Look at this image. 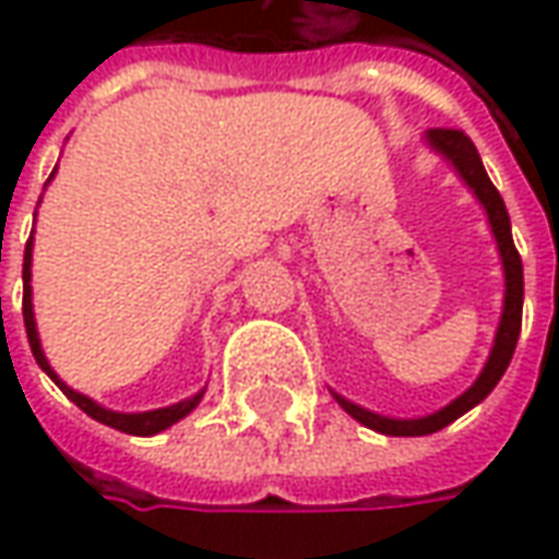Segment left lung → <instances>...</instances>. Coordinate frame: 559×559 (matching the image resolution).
I'll use <instances>...</instances> for the list:
<instances>
[{
	"label": "left lung",
	"mask_w": 559,
	"mask_h": 559,
	"mask_svg": "<svg viewBox=\"0 0 559 559\" xmlns=\"http://www.w3.org/2000/svg\"><path fill=\"white\" fill-rule=\"evenodd\" d=\"M425 141H428V147L437 156H443L445 163L455 168V175L467 183V190L477 197L486 218H489V230L496 236V249L498 258H501V271H504V301H501V320H498L496 338H492V350H489V357L483 362L480 376L462 396H455L443 409L421 415V418H391V415H378L372 409H362L357 403H350L347 396L332 391L341 409L347 412L350 418H357L359 425H366L369 430H378L384 437H425V433H437V430L449 428L455 418H462L464 412L480 406L483 400L496 391V384L504 376L511 357H514L520 323H523V261H520L514 236H511V218H508L504 200L496 190V183L489 181L480 153H477L474 141L464 131L455 129H430L425 131Z\"/></svg>",
	"instance_id": "8db88e82"
}]
</instances>
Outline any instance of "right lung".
Instances as JSON below:
<instances>
[{"instance_id": "1", "label": "right lung", "mask_w": 559, "mask_h": 559, "mask_svg": "<svg viewBox=\"0 0 559 559\" xmlns=\"http://www.w3.org/2000/svg\"><path fill=\"white\" fill-rule=\"evenodd\" d=\"M58 171V168H55ZM55 171H51V178H55ZM48 178V181H51ZM33 236H29V242H26L24 249V325H26V341H29V350H33V357L39 362V369H43L45 376L51 378L63 393H67V400L70 403H76L79 409L85 412V415H92L95 421L100 425H107V428L122 430V433H134V437H153V433H159V430L171 428V425H178L181 418H187L190 412L200 406L202 388L200 393H193V396H187L181 403H171V406H163V409H150V412H114V409H104L100 403H95L92 396H85V393L73 391L67 381H63L55 369H51V362L45 357L43 350V341H39V332H36V313H33V286H29V280H33Z\"/></svg>"}]
</instances>
